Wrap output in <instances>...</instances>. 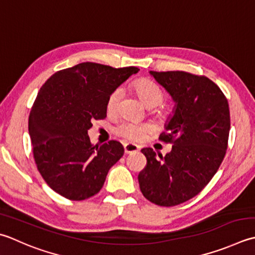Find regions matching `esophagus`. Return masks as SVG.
<instances>
[{
  "label": "esophagus",
  "instance_id": "obj_1",
  "mask_svg": "<svg viewBox=\"0 0 255 255\" xmlns=\"http://www.w3.org/2000/svg\"><path fill=\"white\" fill-rule=\"evenodd\" d=\"M124 149H125V153H132V152H137L139 151V146L136 143H131V142H126L124 143Z\"/></svg>",
  "mask_w": 255,
  "mask_h": 255
}]
</instances>
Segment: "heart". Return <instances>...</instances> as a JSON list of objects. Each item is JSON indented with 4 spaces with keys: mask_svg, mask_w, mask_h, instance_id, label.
<instances>
[{
    "mask_svg": "<svg viewBox=\"0 0 255 255\" xmlns=\"http://www.w3.org/2000/svg\"><path fill=\"white\" fill-rule=\"evenodd\" d=\"M133 87L136 89L139 97L141 98V101L144 103L147 107H157L160 105L164 99V92L163 89L159 86L157 83H154L151 79L142 78L138 79L137 82H134ZM123 97V91L122 88H116L109 95L107 99V109L108 112H115L119 106V103L122 101ZM119 136H122L129 140H140L144 137L149 131V127L147 125L130 122V121H125L121 124H118L116 128H115Z\"/></svg>",
    "mask_w": 255,
    "mask_h": 255,
    "instance_id": "heart-1",
    "label": "heart"
}]
</instances>
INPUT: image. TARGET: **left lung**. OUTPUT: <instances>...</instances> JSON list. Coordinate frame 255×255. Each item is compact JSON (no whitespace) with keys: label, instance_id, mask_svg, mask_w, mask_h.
Returning <instances> with one entry per match:
<instances>
[{"label":"left lung","instance_id":"8db88e82","mask_svg":"<svg viewBox=\"0 0 255 255\" xmlns=\"http://www.w3.org/2000/svg\"><path fill=\"white\" fill-rule=\"evenodd\" d=\"M176 103L159 139L171 142L161 159L143 148L147 166L138 176L143 197L161 207L188 201L200 192L226 156L230 131L229 104L218 85L187 72H152Z\"/></svg>","mask_w":255,"mask_h":255}]
</instances>
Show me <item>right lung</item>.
Wrapping results in <instances>:
<instances>
[{"instance_id": "add662e5", "label": "right lung", "mask_w": 255, "mask_h": 255, "mask_svg": "<svg viewBox=\"0 0 255 255\" xmlns=\"http://www.w3.org/2000/svg\"><path fill=\"white\" fill-rule=\"evenodd\" d=\"M137 67L81 63L53 74L39 89L28 117V132L39 173L55 192L74 201L101 191L123 157L121 142L93 146V119L107 116V99Z\"/></svg>"}]
</instances>
